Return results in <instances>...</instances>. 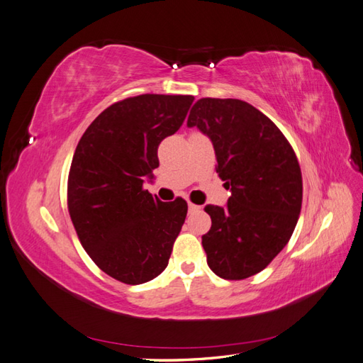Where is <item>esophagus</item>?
I'll list each match as a JSON object with an SVG mask.
<instances>
[{"instance_id": "1", "label": "esophagus", "mask_w": 363, "mask_h": 363, "mask_svg": "<svg viewBox=\"0 0 363 363\" xmlns=\"http://www.w3.org/2000/svg\"><path fill=\"white\" fill-rule=\"evenodd\" d=\"M188 208H189V212H194V211H199L200 209V206H197V205H194V203H188Z\"/></svg>"}]
</instances>
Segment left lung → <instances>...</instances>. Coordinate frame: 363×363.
Segmentation results:
<instances>
[{
	"label": "left lung",
	"mask_w": 363,
	"mask_h": 363,
	"mask_svg": "<svg viewBox=\"0 0 363 363\" xmlns=\"http://www.w3.org/2000/svg\"><path fill=\"white\" fill-rule=\"evenodd\" d=\"M188 126L209 140L216 171L231 191L226 206L208 205L212 226L201 237L212 272L242 280L260 272L285 248L302 208V172L293 147L250 103L201 99Z\"/></svg>",
	"instance_id": "left-lung-1"
}]
</instances>
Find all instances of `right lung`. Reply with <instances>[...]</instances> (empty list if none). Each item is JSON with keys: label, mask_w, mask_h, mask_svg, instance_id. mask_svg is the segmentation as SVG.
Here are the masks:
<instances>
[{"label": "right lung", "mask_w": 363, "mask_h": 363, "mask_svg": "<svg viewBox=\"0 0 363 363\" xmlns=\"http://www.w3.org/2000/svg\"><path fill=\"white\" fill-rule=\"evenodd\" d=\"M192 95L145 94L104 109L78 141L67 206L83 248L96 267L128 285L162 274L188 212L143 189L158 167L157 149L186 118Z\"/></svg>", "instance_id": "1"}]
</instances>
